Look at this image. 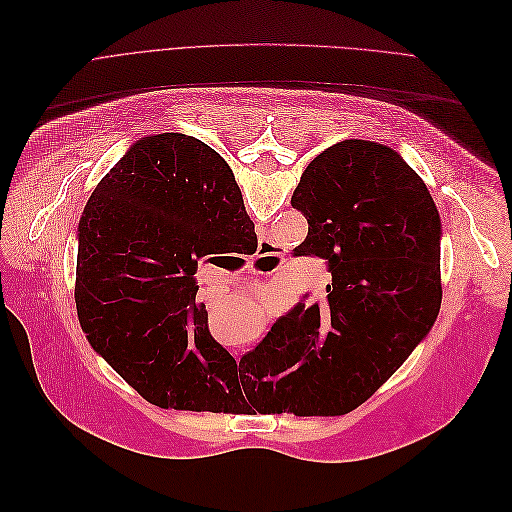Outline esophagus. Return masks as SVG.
I'll list each match as a JSON object with an SVG mask.
<instances>
[{
	"label": "esophagus",
	"mask_w": 512,
	"mask_h": 512,
	"mask_svg": "<svg viewBox=\"0 0 512 512\" xmlns=\"http://www.w3.org/2000/svg\"><path fill=\"white\" fill-rule=\"evenodd\" d=\"M232 354H235V359H239V356H241V348H235V350H232Z\"/></svg>",
	"instance_id": "obj_1"
}]
</instances>
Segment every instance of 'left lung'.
<instances>
[{
  "label": "left lung",
  "mask_w": 512,
  "mask_h": 512,
  "mask_svg": "<svg viewBox=\"0 0 512 512\" xmlns=\"http://www.w3.org/2000/svg\"><path fill=\"white\" fill-rule=\"evenodd\" d=\"M290 205L307 220L294 252L327 262L329 305L297 303L241 356L232 410L247 396L258 412L346 414L395 374L436 322L440 215L397 151L356 138L312 160Z\"/></svg>",
  "instance_id": "1"
}]
</instances>
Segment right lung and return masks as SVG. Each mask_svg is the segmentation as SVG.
<instances>
[{"label": "right lung", "instance_id": "add662e5", "mask_svg": "<svg viewBox=\"0 0 512 512\" xmlns=\"http://www.w3.org/2000/svg\"><path fill=\"white\" fill-rule=\"evenodd\" d=\"M252 237L235 175L194 136L143 138L91 194L76 312L91 346L149 404L232 410L237 361L209 333L194 273L200 258Z\"/></svg>", "mask_w": 512, "mask_h": 512}]
</instances>
